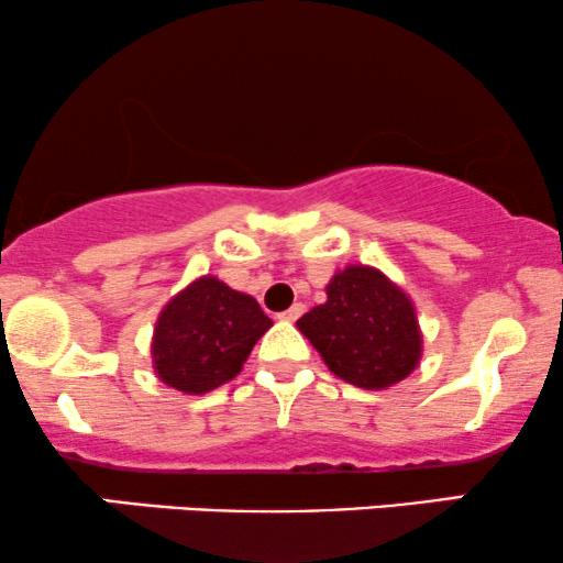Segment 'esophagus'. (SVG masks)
<instances>
[{
    "label": "esophagus",
    "mask_w": 563,
    "mask_h": 563,
    "mask_svg": "<svg viewBox=\"0 0 563 563\" xmlns=\"http://www.w3.org/2000/svg\"><path fill=\"white\" fill-rule=\"evenodd\" d=\"M302 310H305V305H302V302H295L292 308L284 310V313H279V318H282V321H289V323H292V321H297V318L302 316Z\"/></svg>",
    "instance_id": "esophagus-1"
}]
</instances>
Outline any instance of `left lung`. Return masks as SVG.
Here are the masks:
<instances>
[{"label": "left lung", "mask_w": 563, "mask_h": 563, "mask_svg": "<svg viewBox=\"0 0 563 563\" xmlns=\"http://www.w3.org/2000/svg\"><path fill=\"white\" fill-rule=\"evenodd\" d=\"M329 371L360 388L405 380L422 357L415 305L388 276L371 266L336 271L325 302L297 321Z\"/></svg>", "instance_id": "obj_1"}]
</instances>
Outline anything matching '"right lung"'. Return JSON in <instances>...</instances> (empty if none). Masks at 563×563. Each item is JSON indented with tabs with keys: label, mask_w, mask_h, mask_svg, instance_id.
<instances>
[{
	"label": "right lung",
	"mask_w": 563,
	"mask_h": 563,
	"mask_svg": "<svg viewBox=\"0 0 563 563\" xmlns=\"http://www.w3.org/2000/svg\"><path fill=\"white\" fill-rule=\"evenodd\" d=\"M271 329L255 297L200 276L172 297L158 313L151 355L166 386L206 394L242 371L258 339Z\"/></svg>",
	"instance_id": "1"
}]
</instances>
